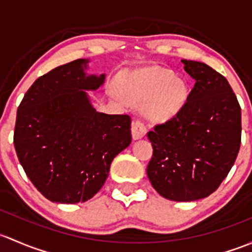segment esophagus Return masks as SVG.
<instances>
[{
	"instance_id": "1",
	"label": "esophagus",
	"mask_w": 252,
	"mask_h": 252,
	"mask_svg": "<svg viewBox=\"0 0 252 252\" xmlns=\"http://www.w3.org/2000/svg\"><path fill=\"white\" fill-rule=\"evenodd\" d=\"M131 131H132V137L133 139H139V138H143L147 133V127H145L144 123L142 121L136 120L132 123V127H131Z\"/></svg>"
}]
</instances>
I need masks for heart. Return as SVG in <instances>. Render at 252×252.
<instances>
[{
	"label": "heart",
	"instance_id": "b5f03b06",
	"mask_svg": "<svg viewBox=\"0 0 252 252\" xmlns=\"http://www.w3.org/2000/svg\"><path fill=\"white\" fill-rule=\"evenodd\" d=\"M121 86L113 84L109 93L118 100L141 103V110L154 121H166L175 118L186 107L189 88L186 80L175 76L173 71L164 68H149L128 71L121 76Z\"/></svg>",
	"mask_w": 252,
	"mask_h": 252
}]
</instances>
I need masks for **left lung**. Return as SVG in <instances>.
Here are the masks:
<instances>
[{
  "mask_svg": "<svg viewBox=\"0 0 252 252\" xmlns=\"http://www.w3.org/2000/svg\"><path fill=\"white\" fill-rule=\"evenodd\" d=\"M195 80L180 114L148 132L153 157L147 175L173 201L214 193L227 177L242 143V110L227 79L205 63L183 59Z\"/></svg>",
  "mask_w": 252,
  "mask_h": 252,
  "instance_id": "left-lung-1",
  "label": "left lung"
}]
</instances>
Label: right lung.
Masks as SVG:
<instances>
[{"instance_id": "1", "label": "right lung", "mask_w": 252, "mask_h": 252, "mask_svg": "<svg viewBox=\"0 0 252 252\" xmlns=\"http://www.w3.org/2000/svg\"><path fill=\"white\" fill-rule=\"evenodd\" d=\"M76 59L38 77L18 107L14 148L25 173L53 203H84L99 191L114 158L131 143V118L98 113L85 90L105 75L86 76Z\"/></svg>"}]
</instances>
